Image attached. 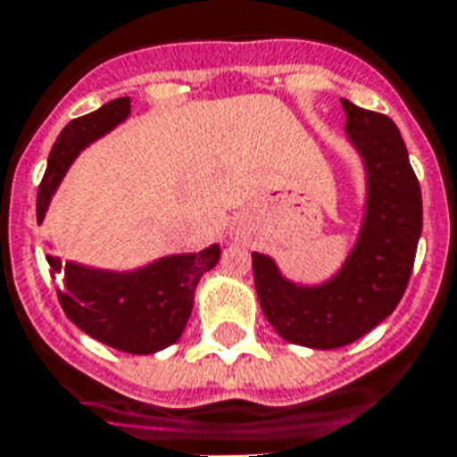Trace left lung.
<instances>
[{
  "mask_svg": "<svg viewBox=\"0 0 457 457\" xmlns=\"http://www.w3.org/2000/svg\"><path fill=\"white\" fill-rule=\"evenodd\" d=\"M346 131L368 167V212L345 269L320 287H297L252 252L259 304L278 335L312 349L346 346L396 309L422 233V193L401 131L382 112L342 98Z\"/></svg>",
  "mask_w": 457,
  "mask_h": 457,
  "instance_id": "obj_1",
  "label": "left lung"
}]
</instances>
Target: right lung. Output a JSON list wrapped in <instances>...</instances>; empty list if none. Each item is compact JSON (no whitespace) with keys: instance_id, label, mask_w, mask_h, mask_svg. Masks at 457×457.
<instances>
[{"instance_id":"add662e5","label":"right lung","mask_w":457,"mask_h":457,"mask_svg":"<svg viewBox=\"0 0 457 457\" xmlns=\"http://www.w3.org/2000/svg\"><path fill=\"white\" fill-rule=\"evenodd\" d=\"M129 98H115L104 108L71 120L49 153V165L37 191V221L44 219L51 193L61 184L84 145L122 122ZM219 247L198 254H179L134 273L91 271L78 264L61 266L46 254L65 316L89 337L127 353H153L174 345L193 309V295L203 273L219 262Z\"/></svg>"}]
</instances>
